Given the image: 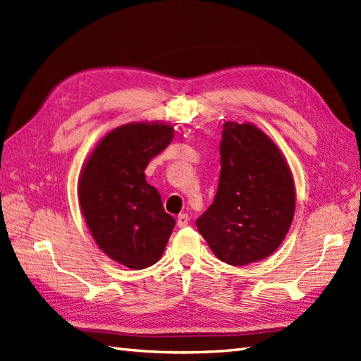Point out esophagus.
Masks as SVG:
<instances>
[{"instance_id":"esophagus-1","label":"esophagus","mask_w":361,"mask_h":361,"mask_svg":"<svg viewBox=\"0 0 361 361\" xmlns=\"http://www.w3.org/2000/svg\"><path fill=\"white\" fill-rule=\"evenodd\" d=\"M189 221H190V218L188 214H180L177 218V224H178V227H186L189 224Z\"/></svg>"}]
</instances>
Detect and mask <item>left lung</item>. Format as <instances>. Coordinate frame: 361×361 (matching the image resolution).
I'll use <instances>...</instances> for the list:
<instances>
[{"mask_svg":"<svg viewBox=\"0 0 361 361\" xmlns=\"http://www.w3.org/2000/svg\"><path fill=\"white\" fill-rule=\"evenodd\" d=\"M219 154L216 195L197 227L219 261L236 267L261 261L293 223L291 171L279 147L252 123L226 122Z\"/></svg>","mask_w":361,"mask_h":361,"instance_id":"8db88e82","label":"left lung"}]
</instances>
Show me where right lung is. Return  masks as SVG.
<instances>
[{
    "label": "right lung",
    "mask_w": 361,
    "mask_h": 361,
    "mask_svg": "<svg viewBox=\"0 0 361 361\" xmlns=\"http://www.w3.org/2000/svg\"><path fill=\"white\" fill-rule=\"evenodd\" d=\"M166 123H128L108 133L91 152L79 178V204L100 250L128 269L160 259L175 227L145 169L169 146Z\"/></svg>",
    "instance_id": "obj_1"
}]
</instances>
